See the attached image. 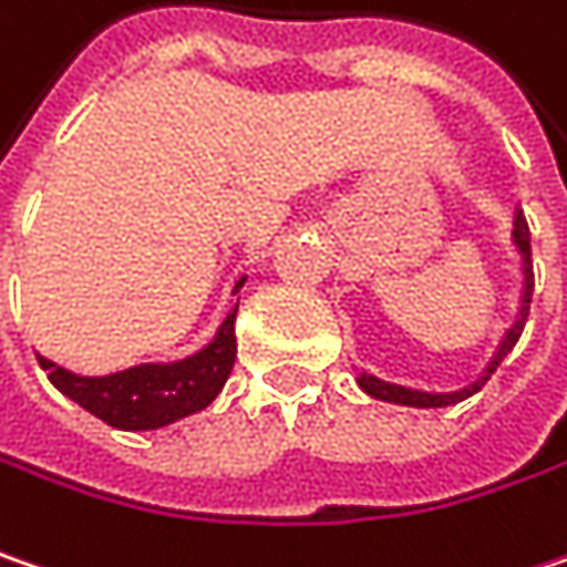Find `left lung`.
<instances>
[{
	"label": "left lung",
	"mask_w": 567,
	"mask_h": 567,
	"mask_svg": "<svg viewBox=\"0 0 567 567\" xmlns=\"http://www.w3.org/2000/svg\"><path fill=\"white\" fill-rule=\"evenodd\" d=\"M514 239H517V245H520V255H524V277H526L524 306H520V319H517V326L511 328V331H507V338L501 341V351H497V357L492 360L488 373L475 382L472 389H466V392H456V395H427V392H414V389H405V385H392V382H380V380H373V377H360V385H363L370 395H377V399H382V402H395V405H411V409H443V405L463 402V399H468L472 392H478L485 382L492 380V373L501 367V360L511 354V351H514V344L520 341V334H524V326H526V316H529V299H533V251H529V226H526L524 210H517V216H514Z\"/></svg>",
	"instance_id": "8db88e82"
}]
</instances>
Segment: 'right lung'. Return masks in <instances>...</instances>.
<instances>
[{"label": "right lung", "instance_id": "1", "mask_svg": "<svg viewBox=\"0 0 567 567\" xmlns=\"http://www.w3.org/2000/svg\"><path fill=\"white\" fill-rule=\"evenodd\" d=\"M241 280L236 284V290ZM236 309L226 316L223 328L216 331L213 344L200 354L178 360V363H143L130 367L114 377H75L70 370L56 367L53 360L38 357L63 395L92 411L111 427L121 431H156L185 414L207 409L219 389L226 385L233 363H236Z\"/></svg>", "mask_w": 567, "mask_h": 567}]
</instances>
